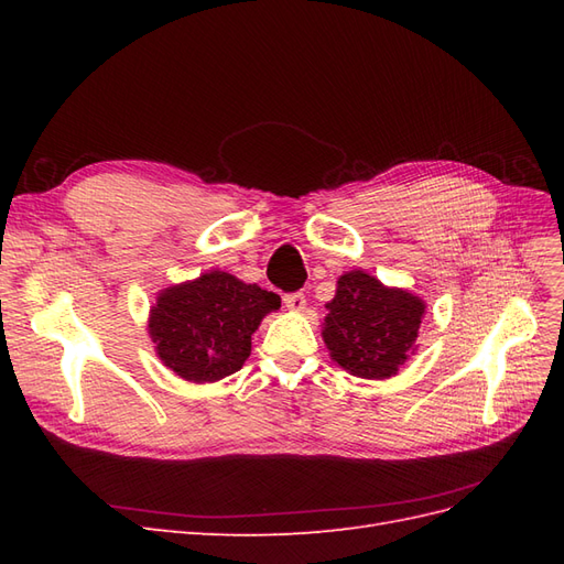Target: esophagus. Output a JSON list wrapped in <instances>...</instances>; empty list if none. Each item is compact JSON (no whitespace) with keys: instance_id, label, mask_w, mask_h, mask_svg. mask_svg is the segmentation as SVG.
<instances>
[{"instance_id":"34e87169","label":"esophagus","mask_w":564,"mask_h":564,"mask_svg":"<svg viewBox=\"0 0 564 564\" xmlns=\"http://www.w3.org/2000/svg\"><path fill=\"white\" fill-rule=\"evenodd\" d=\"M284 305L289 311H303L305 308V296L301 292H294V294H284Z\"/></svg>"}]
</instances>
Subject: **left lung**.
Wrapping results in <instances>:
<instances>
[{
  "label": "left lung",
  "instance_id": "obj_1",
  "mask_svg": "<svg viewBox=\"0 0 564 564\" xmlns=\"http://www.w3.org/2000/svg\"><path fill=\"white\" fill-rule=\"evenodd\" d=\"M327 311L322 338L332 360L352 377L383 381L414 355L425 301L355 268L338 278Z\"/></svg>",
  "mask_w": 564,
  "mask_h": 564
}]
</instances>
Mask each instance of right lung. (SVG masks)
<instances>
[{
  "label": "right lung",
  "instance_id": "obj_1",
  "mask_svg": "<svg viewBox=\"0 0 564 564\" xmlns=\"http://www.w3.org/2000/svg\"><path fill=\"white\" fill-rule=\"evenodd\" d=\"M278 308V294L209 270L162 289L150 308L148 334L162 365L176 377L214 383L242 369L251 355V334Z\"/></svg>",
  "mask_w": 564,
  "mask_h": 564
}]
</instances>
